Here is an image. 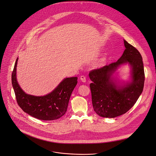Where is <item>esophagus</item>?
<instances>
[{
  "label": "esophagus",
  "mask_w": 156,
  "mask_h": 156,
  "mask_svg": "<svg viewBox=\"0 0 156 156\" xmlns=\"http://www.w3.org/2000/svg\"><path fill=\"white\" fill-rule=\"evenodd\" d=\"M80 80H81V81L82 82H83V83H85V82L86 81V76H83V75H82V76H80Z\"/></svg>",
  "instance_id": "1"
}]
</instances>
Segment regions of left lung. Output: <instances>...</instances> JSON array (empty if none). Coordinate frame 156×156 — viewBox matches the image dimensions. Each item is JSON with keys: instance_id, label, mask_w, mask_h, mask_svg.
<instances>
[{"instance_id": "left-lung-1", "label": "left lung", "mask_w": 156, "mask_h": 156, "mask_svg": "<svg viewBox=\"0 0 156 156\" xmlns=\"http://www.w3.org/2000/svg\"><path fill=\"white\" fill-rule=\"evenodd\" d=\"M126 49L117 62L89 72L94 110L100 116L113 118L127 112L143 92L144 72L140 52L125 40ZM128 63L132 69V81L126 85H117L111 78L121 65Z\"/></svg>"}]
</instances>
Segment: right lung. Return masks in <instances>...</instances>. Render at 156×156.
Returning a JSON list of instances; mask_svg holds the SVG:
<instances>
[{"mask_svg": "<svg viewBox=\"0 0 156 156\" xmlns=\"http://www.w3.org/2000/svg\"><path fill=\"white\" fill-rule=\"evenodd\" d=\"M15 62L12 75V83L18 105L30 116L43 121L56 120L67 112L72 92L78 81L77 77L66 78L51 93L44 96H34L26 94L16 80Z\"/></svg>", "mask_w": 156, "mask_h": 156, "instance_id": "add662e5", "label": "right lung"}]
</instances>
